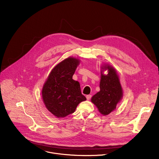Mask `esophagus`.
Wrapping results in <instances>:
<instances>
[{
    "label": "esophagus",
    "mask_w": 159,
    "mask_h": 159,
    "mask_svg": "<svg viewBox=\"0 0 159 159\" xmlns=\"http://www.w3.org/2000/svg\"><path fill=\"white\" fill-rule=\"evenodd\" d=\"M86 98H87V100H90V99H91V98H92V95H87Z\"/></svg>",
    "instance_id": "34e87169"
}]
</instances>
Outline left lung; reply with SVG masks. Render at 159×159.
I'll use <instances>...</instances> for the list:
<instances>
[{"label": "left lung", "instance_id": "left-lung-1", "mask_svg": "<svg viewBox=\"0 0 159 159\" xmlns=\"http://www.w3.org/2000/svg\"><path fill=\"white\" fill-rule=\"evenodd\" d=\"M104 68L108 69V74H101L100 91L92 97V102L95 104L101 114L106 116L116 108L123 93L119 76L115 69L109 66Z\"/></svg>", "mask_w": 159, "mask_h": 159}]
</instances>
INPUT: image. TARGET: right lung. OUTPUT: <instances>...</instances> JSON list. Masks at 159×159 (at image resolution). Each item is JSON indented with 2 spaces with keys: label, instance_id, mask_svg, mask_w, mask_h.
I'll return each instance as SVG.
<instances>
[{
  "label": "right lung",
  "instance_id": "obj_1",
  "mask_svg": "<svg viewBox=\"0 0 159 159\" xmlns=\"http://www.w3.org/2000/svg\"><path fill=\"white\" fill-rule=\"evenodd\" d=\"M79 63L74 58L64 60L52 69L43 87L45 105L58 118L72 114L78 104L87 99L81 93L79 82L72 79Z\"/></svg>",
  "mask_w": 159,
  "mask_h": 159
}]
</instances>
